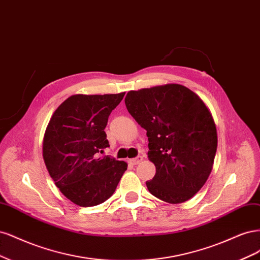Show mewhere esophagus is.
<instances>
[{
    "instance_id": "obj_1",
    "label": "esophagus",
    "mask_w": 260,
    "mask_h": 260,
    "mask_svg": "<svg viewBox=\"0 0 260 260\" xmlns=\"http://www.w3.org/2000/svg\"><path fill=\"white\" fill-rule=\"evenodd\" d=\"M142 158H144V157H142L141 155H137L136 157L131 158V160H129V163H131V164H133V165H137L138 163H140V162L142 161Z\"/></svg>"
}]
</instances>
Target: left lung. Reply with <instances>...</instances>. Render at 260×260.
<instances>
[{"instance_id":"obj_1","label":"left lung","mask_w":260,"mask_h":260,"mask_svg":"<svg viewBox=\"0 0 260 260\" xmlns=\"http://www.w3.org/2000/svg\"><path fill=\"white\" fill-rule=\"evenodd\" d=\"M131 115L147 131L148 157L154 177L150 193L164 202H186L204 186L212 172L217 132L207 107L179 84L131 90L125 97Z\"/></svg>"}]
</instances>
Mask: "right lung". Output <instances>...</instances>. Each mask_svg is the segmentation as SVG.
<instances>
[{
    "label": "right lung",
    "instance_id": "obj_1",
    "mask_svg": "<svg viewBox=\"0 0 260 260\" xmlns=\"http://www.w3.org/2000/svg\"><path fill=\"white\" fill-rule=\"evenodd\" d=\"M124 95H73L56 109L47 125L46 169L61 193L79 206L104 203L127 169L124 161L100 156L109 147L105 132L109 115Z\"/></svg>",
    "mask_w": 260,
    "mask_h": 260
}]
</instances>
